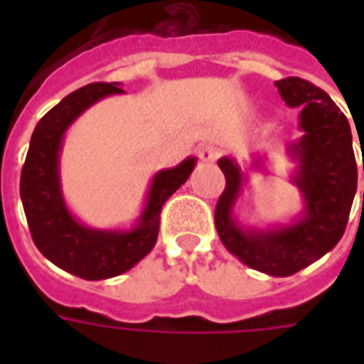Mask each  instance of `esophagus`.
I'll use <instances>...</instances> for the list:
<instances>
[{"mask_svg": "<svg viewBox=\"0 0 364 364\" xmlns=\"http://www.w3.org/2000/svg\"><path fill=\"white\" fill-rule=\"evenodd\" d=\"M219 154H221V151L215 147V145H202V147L198 149V156L202 162H215L217 159H219Z\"/></svg>", "mask_w": 364, "mask_h": 364, "instance_id": "1", "label": "esophagus"}]
</instances>
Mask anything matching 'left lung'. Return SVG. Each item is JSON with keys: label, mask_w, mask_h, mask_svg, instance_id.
<instances>
[{"label": "left lung", "mask_w": 364, "mask_h": 364, "mask_svg": "<svg viewBox=\"0 0 364 364\" xmlns=\"http://www.w3.org/2000/svg\"><path fill=\"white\" fill-rule=\"evenodd\" d=\"M276 87L289 107H302L304 136L289 145V153L299 162L293 183L304 198V211L287 227L242 228L232 210L245 176L234 160L221 159L227 185L215 205V227L225 247L243 264L287 277L321 259L344 236L357 191V162L350 122L325 90L300 77L276 81Z\"/></svg>", "instance_id": "1"}]
</instances>
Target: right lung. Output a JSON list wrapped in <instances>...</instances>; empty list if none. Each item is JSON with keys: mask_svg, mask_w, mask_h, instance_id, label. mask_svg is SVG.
<instances>
[{"mask_svg": "<svg viewBox=\"0 0 364 364\" xmlns=\"http://www.w3.org/2000/svg\"><path fill=\"white\" fill-rule=\"evenodd\" d=\"M122 92L121 82H90L68 94L37 122L20 176V198L37 249L58 268L88 282L124 274L151 253L159 238L162 205L187 181L196 164V159L188 156L154 176L147 204L132 230H96L77 221L60 188L62 139L82 111L105 96Z\"/></svg>", "mask_w": 364, "mask_h": 364, "instance_id": "add662e5", "label": "right lung"}]
</instances>
